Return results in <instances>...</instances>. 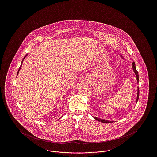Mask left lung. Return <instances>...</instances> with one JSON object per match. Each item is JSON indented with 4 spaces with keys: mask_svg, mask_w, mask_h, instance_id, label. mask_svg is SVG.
Instances as JSON below:
<instances>
[{
    "mask_svg": "<svg viewBox=\"0 0 157 157\" xmlns=\"http://www.w3.org/2000/svg\"><path fill=\"white\" fill-rule=\"evenodd\" d=\"M132 67L133 68V71L134 72L135 74L136 75V80H137V82L138 83L139 82V76H138V71H136V67H135V62H134L132 63ZM139 88L138 87V92H137V98H136V102H138V99H139V94H140V92H139ZM94 118L95 120H97L99 122H103V123H112L113 122V121H108V120H103V119H101V118H98L97 117H93Z\"/></svg>",
    "mask_w": 157,
    "mask_h": 157,
    "instance_id": "1",
    "label": "left lung"
}]
</instances>
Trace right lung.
I'll return each instance as SVG.
<instances>
[{
	"instance_id": "obj_1",
	"label": "right lung",
	"mask_w": 157,
	"mask_h": 157,
	"mask_svg": "<svg viewBox=\"0 0 157 157\" xmlns=\"http://www.w3.org/2000/svg\"><path fill=\"white\" fill-rule=\"evenodd\" d=\"M27 56V54L26 55V56L24 57V58H23V59L22 60V63H21V67H20L19 68V70H18V72H17V75H18V73H19V71H20V69H21V67H22V63H23V60H24V59L26 58V56Z\"/></svg>"
}]
</instances>
